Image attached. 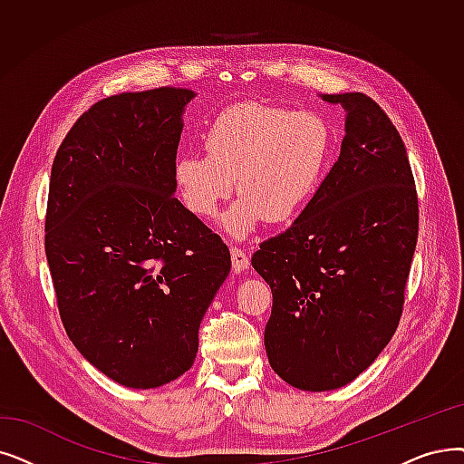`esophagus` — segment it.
Instances as JSON below:
<instances>
[{
	"instance_id": "obj_1",
	"label": "esophagus",
	"mask_w": 464,
	"mask_h": 464,
	"mask_svg": "<svg viewBox=\"0 0 464 464\" xmlns=\"http://www.w3.org/2000/svg\"><path fill=\"white\" fill-rule=\"evenodd\" d=\"M231 264H233V271L240 273V271L248 269L250 259L245 250H240L238 246H231Z\"/></svg>"
}]
</instances>
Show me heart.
I'll return each instance as SVG.
<instances>
[{
    "instance_id": "b5f03b06",
    "label": "heart",
    "mask_w": 464,
    "mask_h": 464,
    "mask_svg": "<svg viewBox=\"0 0 464 464\" xmlns=\"http://www.w3.org/2000/svg\"><path fill=\"white\" fill-rule=\"evenodd\" d=\"M205 153H184L174 163L182 205L212 218L231 195L224 227L245 238L261 221L290 224L316 195L332 150V129L314 111L245 102L221 111L205 132Z\"/></svg>"
}]
</instances>
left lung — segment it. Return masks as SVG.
Here are the masks:
<instances>
[{
  "mask_svg": "<svg viewBox=\"0 0 464 464\" xmlns=\"http://www.w3.org/2000/svg\"><path fill=\"white\" fill-rule=\"evenodd\" d=\"M347 111L335 165L294 224L252 256L273 292L266 351L301 391H334L373 364L394 335L419 233L404 142L362 92L324 94Z\"/></svg>",
  "mask_w": 464,
  "mask_h": 464,
  "instance_id": "obj_1",
  "label": "left lung"
}]
</instances>
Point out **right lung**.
Segmentation results:
<instances>
[{"label":"right lung","mask_w":464,"mask_h":464,"mask_svg":"<svg viewBox=\"0 0 464 464\" xmlns=\"http://www.w3.org/2000/svg\"><path fill=\"white\" fill-rule=\"evenodd\" d=\"M189 89L100 100L60 144L45 254L75 349L130 389L186 373L198 328L231 269L229 248L174 197Z\"/></svg>","instance_id":"right-lung-1"}]
</instances>
